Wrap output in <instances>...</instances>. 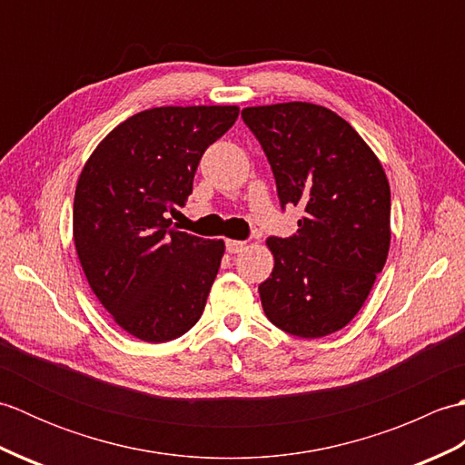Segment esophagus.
Here are the masks:
<instances>
[{"instance_id":"esophagus-1","label":"esophagus","mask_w":465,"mask_h":465,"mask_svg":"<svg viewBox=\"0 0 465 465\" xmlns=\"http://www.w3.org/2000/svg\"><path fill=\"white\" fill-rule=\"evenodd\" d=\"M225 248L230 253H240L242 250H245V242H240V240H227L225 242Z\"/></svg>"}]
</instances>
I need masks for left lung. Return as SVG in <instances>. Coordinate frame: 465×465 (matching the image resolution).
Listing matches in <instances>:
<instances>
[{"label": "left lung", "instance_id": "obj_1", "mask_svg": "<svg viewBox=\"0 0 465 465\" xmlns=\"http://www.w3.org/2000/svg\"><path fill=\"white\" fill-rule=\"evenodd\" d=\"M278 185L282 207L303 217L290 238L265 242L272 275L260 283L268 320L298 338L345 328L368 300L390 252V183L361 135L308 102L242 110Z\"/></svg>", "mask_w": 465, "mask_h": 465}]
</instances>
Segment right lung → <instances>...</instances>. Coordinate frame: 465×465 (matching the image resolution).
Wrapping results in <instances>:
<instances>
[{
    "label": "right lung",
    "mask_w": 465,
    "mask_h": 465,
    "mask_svg": "<svg viewBox=\"0 0 465 465\" xmlns=\"http://www.w3.org/2000/svg\"><path fill=\"white\" fill-rule=\"evenodd\" d=\"M238 105H163L127 117L97 143L74 197V242L95 298L134 338L162 343L202 318L223 240L173 230L203 152Z\"/></svg>",
    "instance_id": "1"
}]
</instances>
